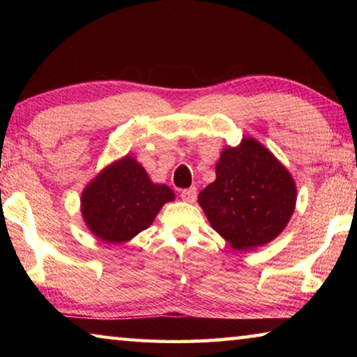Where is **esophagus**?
<instances>
[{"mask_svg":"<svg viewBox=\"0 0 357 357\" xmlns=\"http://www.w3.org/2000/svg\"><path fill=\"white\" fill-rule=\"evenodd\" d=\"M181 198L187 203H193L197 200V187H189V189L181 190Z\"/></svg>","mask_w":357,"mask_h":357,"instance_id":"obj_1","label":"esophagus"}]
</instances>
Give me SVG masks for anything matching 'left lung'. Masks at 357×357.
I'll list each match as a JSON object with an SVG mask.
<instances>
[{
    "mask_svg": "<svg viewBox=\"0 0 357 357\" xmlns=\"http://www.w3.org/2000/svg\"><path fill=\"white\" fill-rule=\"evenodd\" d=\"M215 176L200 192L198 203L233 249H255L279 236L294 211L296 185L263 144L245 138L241 146L227 148Z\"/></svg>",
    "mask_w": 357,
    "mask_h": 357,
    "instance_id": "1",
    "label": "left lung"
}]
</instances>
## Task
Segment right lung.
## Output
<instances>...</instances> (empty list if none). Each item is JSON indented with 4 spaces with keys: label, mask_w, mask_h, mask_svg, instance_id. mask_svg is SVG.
<instances>
[{
    "label": "right lung",
    "mask_w": 357,
    "mask_h": 357,
    "mask_svg": "<svg viewBox=\"0 0 357 357\" xmlns=\"http://www.w3.org/2000/svg\"><path fill=\"white\" fill-rule=\"evenodd\" d=\"M174 193L165 184L151 183L135 159L107 167L82 193V214L89 229L104 243L121 244L146 229Z\"/></svg>",
    "instance_id": "obj_1"
}]
</instances>
